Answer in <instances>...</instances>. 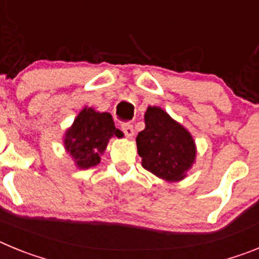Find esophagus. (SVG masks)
I'll list each match as a JSON object with an SVG mask.
<instances>
[{"label": "esophagus", "instance_id": "1", "mask_svg": "<svg viewBox=\"0 0 259 259\" xmlns=\"http://www.w3.org/2000/svg\"><path fill=\"white\" fill-rule=\"evenodd\" d=\"M122 131H123V134H124L127 137H132L135 135L134 125H132L131 123H123Z\"/></svg>", "mask_w": 259, "mask_h": 259}]
</instances>
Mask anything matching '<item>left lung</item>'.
<instances>
[{
    "mask_svg": "<svg viewBox=\"0 0 259 259\" xmlns=\"http://www.w3.org/2000/svg\"><path fill=\"white\" fill-rule=\"evenodd\" d=\"M136 144L144 168L168 182L182 180L196 158L189 132L155 106L146 110L145 130L139 132Z\"/></svg>",
    "mask_w": 259,
    "mask_h": 259,
    "instance_id": "obj_1",
    "label": "left lung"
}]
</instances>
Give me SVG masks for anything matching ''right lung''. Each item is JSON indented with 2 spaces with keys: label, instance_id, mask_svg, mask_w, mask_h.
Returning <instances> with one entry per match:
<instances>
[{
  "label": "right lung",
  "instance_id": "obj_1",
  "mask_svg": "<svg viewBox=\"0 0 259 259\" xmlns=\"http://www.w3.org/2000/svg\"><path fill=\"white\" fill-rule=\"evenodd\" d=\"M122 137L115 128L113 116L109 113H96L93 109H84L66 132L65 145L80 168H88L100 163V154L104 153L110 137Z\"/></svg>",
  "mask_w": 259,
  "mask_h": 259
}]
</instances>
